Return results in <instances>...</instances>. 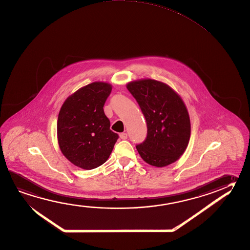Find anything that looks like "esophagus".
Wrapping results in <instances>:
<instances>
[{
  "mask_svg": "<svg viewBox=\"0 0 250 250\" xmlns=\"http://www.w3.org/2000/svg\"><path fill=\"white\" fill-rule=\"evenodd\" d=\"M119 137L121 140H126L127 139V133L126 132H122L119 134Z\"/></svg>",
  "mask_w": 250,
  "mask_h": 250,
  "instance_id": "1",
  "label": "esophagus"
}]
</instances>
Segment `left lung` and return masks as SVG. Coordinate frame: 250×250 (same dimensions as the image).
<instances>
[{"mask_svg":"<svg viewBox=\"0 0 250 250\" xmlns=\"http://www.w3.org/2000/svg\"><path fill=\"white\" fill-rule=\"evenodd\" d=\"M126 88L138 102L147 136L136 146L149 165L162 167L176 162L188 146L190 120L183 99L167 84L152 79L133 81Z\"/></svg>","mask_w":250,"mask_h":250,"instance_id":"8db88e82","label":"left lung"}]
</instances>
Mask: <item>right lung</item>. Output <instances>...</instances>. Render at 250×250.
Returning a JSON list of instances; mask_svg holds the SVG:
<instances>
[{
    "label": "right lung",
    "instance_id": "1",
    "mask_svg": "<svg viewBox=\"0 0 250 250\" xmlns=\"http://www.w3.org/2000/svg\"><path fill=\"white\" fill-rule=\"evenodd\" d=\"M112 87L95 82L67 97L57 121L59 146L75 166L86 170L101 166L110 157L119 135L110 129L104 111Z\"/></svg>",
    "mask_w": 250,
    "mask_h": 250
}]
</instances>
